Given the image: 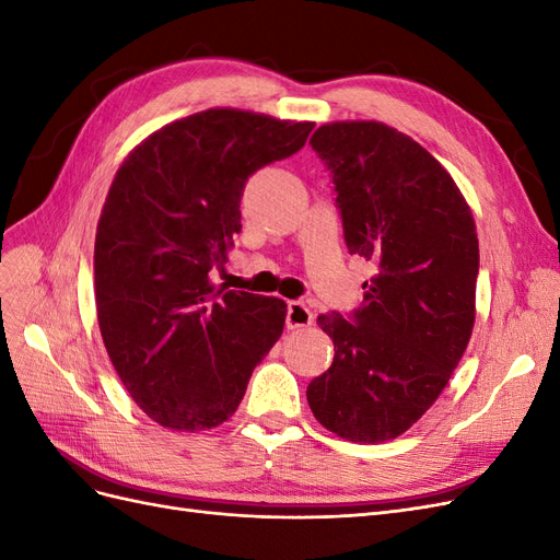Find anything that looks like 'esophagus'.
<instances>
[{
  "label": "esophagus",
  "mask_w": 560,
  "mask_h": 560,
  "mask_svg": "<svg viewBox=\"0 0 560 560\" xmlns=\"http://www.w3.org/2000/svg\"><path fill=\"white\" fill-rule=\"evenodd\" d=\"M313 325V311L303 301H290L287 306V329H301Z\"/></svg>",
  "instance_id": "obj_1"
}]
</instances>
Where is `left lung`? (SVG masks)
Instances as JSON below:
<instances>
[{"mask_svg":"<svg viewBox=\"0 0 560 560\" xmlns=\"http://www.w3.org/2000/svg\"><path fill=\"white\" fill-rule=\"evenodd\" d=\"M313 149L331 171L350 254L376 264L352 322L317 317L334 362L308 404L348 442L397 439L442 395L477 317L479 238L446 167L381 121L319 126Z\"/></svg>","mask_w":560,"mask_h":560,"instance_id":"obj_1","label":"left lung"}]
</instances>
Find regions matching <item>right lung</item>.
<instances>
[{"instance_id":"obj_1","label":"right lung","mask_w":560,"mask_h":560,"mask_svg":"<svg viewBox=\"0 0 560 560\" xmlns=\"http://www.w3.org/2000/svg\"><path fill=\"white\" fill-rule=\"evenodd\" d=\"M313 121L214 107L151 132L109 186L95 233V308L128 395L159 425L229 420L282 334L287 303L219 290L245 182L306 144Z\"/></svg>"}]
</instances>
